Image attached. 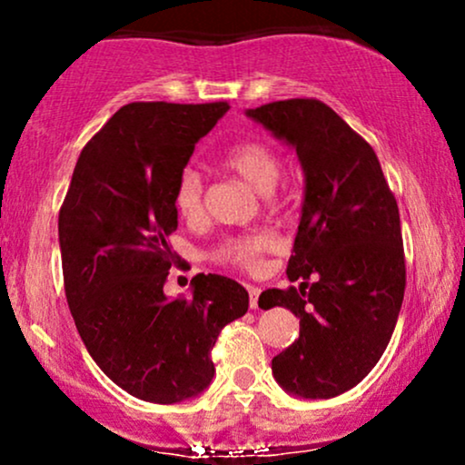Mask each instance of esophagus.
Segmentation results:
<instances>
[{
  "mask_svg": "<svg viewBox=\"0 0 465 465\" xmlns=\"http://www.w3.org/2000/svg\"><path fill=\"white\" fill-rule=\"evenodd\" d=\"M247 291H249V306L258 308V297H260V292H262V288H260V286H247Z\"/></svg>",
  "mask_w": 465,
  "mask_h": 465,
  "instance_id": "esophagus-1",
  "label": "esophagus"
}]
</instances>
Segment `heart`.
Wrapping results in <instances>:
<instances>
[{"label":"heart","mask_w":465,"mask_h":465,"mask_svg":"<svg viewBox=\"0 0 465 465\" xmlns=\"http://www.w3.org/2000/svg\"><path fill=\"white\" fill-rule=\"evenodd\" d=\"M223 165L244 179L251 188L266 192L275 188L284 170V159L264 140H244L227 148L221 157ZM174 210L185 221H194L203 212V179L199 170L183 168L179 173L173 192ZM277 247V236L271 229H253V232L227 236L212 251V260L218 264L233 266V269L255 271L262 266L264 253Z\"/></svg>","instance_id":"heart-1"}]
</instances>
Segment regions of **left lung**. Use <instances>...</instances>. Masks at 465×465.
Returning a JSON list of instances; mask_svg holds the SVG:
<instances>
[{
    "label": "left lung",
    "instance_id": "1",
    "mask_svg": "<svg viewBox=\"0 0 465 465\" xmlns=\"http://www.w3.org/2000/svg\"><path fill=\"white\" fill-rule=\"evenodd\" d=\"M247 115L292 143L306 173L286 269L302 284L260 295L264 308L300 317L273 376L295 396L334 398L373 370L396 328L407 286L396 196L373 148L322 100H277Z\"/></svg>",
    "mask_w": 465,
    "mask_h": 465
}]
</instances>
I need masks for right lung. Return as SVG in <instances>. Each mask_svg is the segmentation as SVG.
Listing matches in <instances>:
<instances>
[{
  "mask_svg": "<svg viewBox=\"0 0 465 465\" xmlns=\"http://www.w3.org/2000/svg\"><path fill=\"white\" fill-rule=\"evenodd\" d=\"M227 103H131L84 143L58 214L63 282L80 339L117 387L157 404L196 396L214 376L218 334L249 292L223 275L192 277V297L163 284L181 258L174 183Z\"/></svg>",
  "mask_w": 465,
  "mask_h": 465,
  "instance_id": "right-lung-1",
  "label": "right lung"
}]
</instances>
